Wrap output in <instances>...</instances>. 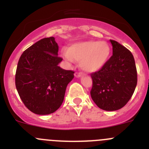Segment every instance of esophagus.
Listing matches in <instances>:
<instances>
[{
	"mask_svg": "<svg viewBox=\"0 0 149 149\" xmlns=\"http://www.w3.org/2000/svg\"><path fill=\"white\" fill-rule=\"evenodd\" d=\"M74 76H75L76 77H81V76H82V73L79 72H76L75 73H74Z\"/></svg>",
	"mask_w": 149,
	"mask_h": 149,
	"instance_id": "obj_1",
	"label": "esophagus"
}]
</instances>
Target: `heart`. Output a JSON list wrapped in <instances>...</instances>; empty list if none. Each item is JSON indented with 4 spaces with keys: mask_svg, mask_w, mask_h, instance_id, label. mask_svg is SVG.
I'll return each mask as SVG.
<instances>
[{
    "mask_svg": "<svg viewBox=\"0 0 149 149\" xmlns=\"http://www.w3.org/2000/svg\"><path fill=\"white\" fill-rule=\"evenodd\" d=\"M110 47L104 41H85L72 45L63 55L68 61H80L84 71L95 72L101 69L108 60Z\"/></svg>",
    "mask_w": 149,
    "mask_h": 149,
    "instance_id": "1",
    "label": "heart"
}]
</instances>
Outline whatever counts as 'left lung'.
Listing matches in <instances>:
<instances>
[{"label":"left lung","instance_id":"1","mask_svg":"<svg viewBox=\"0 0 149 149\" xmlns=\"http://www.w3.org/2000/svg\"><path fill=\"white\" fill-rule=\"evenodd\" d=\"M110 41L113 55L100 70L90 74V94L99 108L114 111L123 107L132 97L137 84V72L131 51L116 41Z\"/></svg>","mask_w":149,"mask_h":149}]
</instances>
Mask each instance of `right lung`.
I'll return each instance as SVG.
<instances>
[{"label": "right lung", "mask_w": 149, "mask_h": 149, "mask_svg": "<svg viewBox=\"0 0 149 149\" xmlns=\"http://www.w3.org/2000/svg\"><path fill=\"white\" fill-rule=\"evenodd\" d=\"M59 46L54 37L44 38L24 51L15 72V86L28 110L38 115L53 113L63 104L74 72L58 66Z\"/></svg>", "instance_id": "right-lung-1"}]
</instances>
